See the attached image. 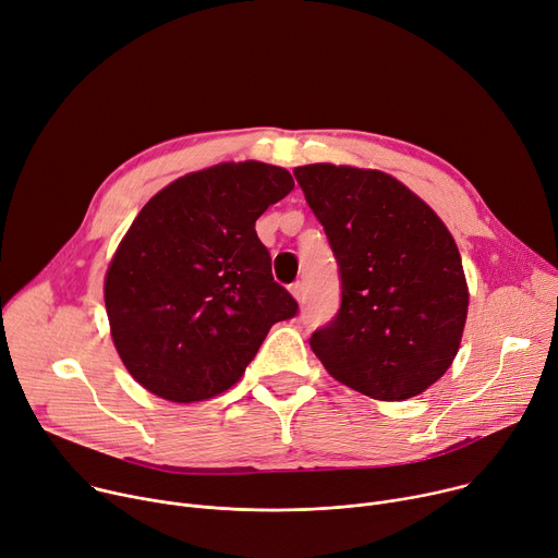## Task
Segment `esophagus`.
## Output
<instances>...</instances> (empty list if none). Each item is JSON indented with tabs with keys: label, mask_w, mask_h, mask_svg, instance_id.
<instances>
[{
	"label": "esophagus",
	"mask_w": 558,
	"mask_h": 558,
	"mask_svg": "<svg viewBox=\"0 0 558 558\" xmlns=\"http://www.w3.org/2000/svg\"><path fill=\"white\" fill-rule=\"evenodd\" d=\"M289 291H291V295H293L298 302L305 300V284H302L300 280H295V282L289 287Z\"/></svg>",
	"instance_id": "esophagus-1"
}]
</instances>
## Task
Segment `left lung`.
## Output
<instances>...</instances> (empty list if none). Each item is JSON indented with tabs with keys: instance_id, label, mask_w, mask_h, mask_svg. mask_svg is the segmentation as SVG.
<instances>
[{
	"instance_id": "1",
	"label": "left lung",
	"mask_w": 558,
	"mask_h": 558,
	"mask_svg": "<svg viewBox=\"0 0 558 558\" xmlns=\"http://www.w3.org/2000/svg\"><path fill=\"white\" fill-rule=\"evenodd\" d=\"M340 274V310L310 338L325 369L376 400L423 393L451 365L468 318L459 246L396 178L353 167L293 169Z\"/></svg>"
}]
</instances>
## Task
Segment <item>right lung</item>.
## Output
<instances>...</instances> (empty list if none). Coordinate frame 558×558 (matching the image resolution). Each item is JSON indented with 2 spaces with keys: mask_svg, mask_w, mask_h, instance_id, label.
I'll list each match as a JSON object with an SVG mask.
<instances>
[{
  "mask_svg": "<svg viewBox=\"0 0 558 558\" xmlns=\"http://www.w3.org/2000/svg\"><path fill=\"white\" fill-rule=\"evenodd\" d=\"M291 189L289 171L246 160L178 178L146 202L105 280L116 349L144 389L173 402L218 396L298 314L256 233Z\"/></svg>",
  "mask_w": 558,
  "mask_h": 558,
  "instance_id": "obj_1",
  "label": "right lung"
}]
</instances>
